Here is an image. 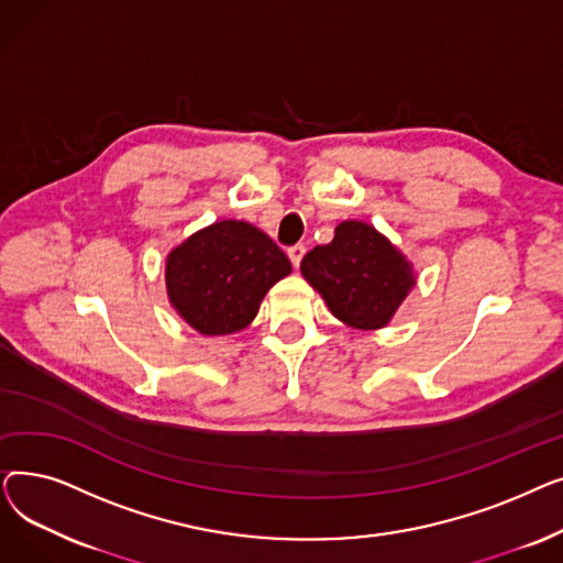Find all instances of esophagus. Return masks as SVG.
<instances>
[{"label": "esophagus", "mask_w": 563, "mask_h": 563, "mask_svg": "<svg viewBox=\"0 0 563 563\" xmlns=\"http://www.w3.org/2000/svg\"><path fill=\"white\" fill-rule=\"evenodd\" d=\"M287 255H289V260H291V264H294V266H299V264H301V260H303V255H306V246H303V244L289 246V249H287Z\"/></svg>", "instance_id": "obj_1"}]
</instances>
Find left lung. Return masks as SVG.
<instances>
[{"label": "left lung", "mask_w": 563, "mask_h": 563, "mask_svg": "<svg viewBox=\"0 0 563 563\" xmlns=\"http://www.w3.org/2000/svg\"><path fill=\"white\" fill-rule=\"evenodd\" d=\"M301 274L342 323L361 331L388 327L416 285L406 255L363 221H342L331 244L301 260Z\"/></svg>", "instance_id": "obj_1"}]
</instances>
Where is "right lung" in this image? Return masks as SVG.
<instances>
[{"mask_svg":"<svg viewBox=\"0 0 563 563\" xmlns=\"http://www.w3.org/2000/svg\"><path fill=\"white\" fill-rule=\"evenodd\" d=\"M287 255L246 221H217L166 257L168 301L202 335H228L255 319L264 294L289 276Z\"/></svg>","mask_w":563,"mask_h":563,"instance_id":"right-lung-1","label":"right lung"}]
</instances>
